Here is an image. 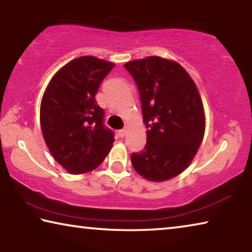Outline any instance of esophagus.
I'll return each mask as SVG.
<instances>
[{
  "instance_id": "1",
  "label": "esophagus",
  "mask_w": 252,
  "mask_h": 252,
  "mask_svg": "<svg viewBox=\"0 0 252 252\" xmlns=\"http://www.w3.org/2000/svg\"><path fill=\"white\" fill-rule=\"evenodd\" d=\"M119 134H120L121 138H125L126 134V129L125 127V129H121L120 131H119Z\"/></svg>"
}]
</instances>
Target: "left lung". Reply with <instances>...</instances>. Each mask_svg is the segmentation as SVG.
<instances>
[{"label":"left lung","mask_w":252,"mask_h":252,"mask_svg":"<svg viewBox=\"0 0 252 252\" xmlns=\"http://www.w3.org/2000/svg\"><path fill=\"white\" fill-rule=\"evenodd\" d=\"M138 85L147 144L132 153L136 172L161 182L189 167L202 142L206 119L197 85L171 60L148 57L125 64Z\"/></svg>","instance_id":"obj_1"}]
</instances>
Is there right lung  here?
<instances>
[{"label":"right lung","mask_w":252,"mask_h":252,"mask_svg":"<svg viewBox=\"0 0 252 252\" xmlns=\"http://www.w3.org/2000/svg\"><path fill=\"white\" fill-rule=\"evenodd\" d=\"M114 63L85 55L72 60L51 79L42 97L40 122L55 161L72 174L92 171L114 142L103 125L104 111L95 94Z\"/></svg>","instance_id":"obj_1"}]
</instances>
